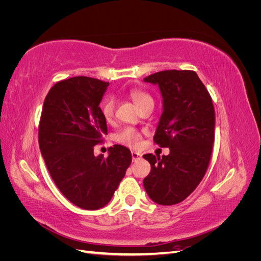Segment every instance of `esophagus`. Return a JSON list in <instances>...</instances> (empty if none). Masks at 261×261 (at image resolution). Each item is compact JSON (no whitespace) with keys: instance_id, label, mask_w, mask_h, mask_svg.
<instances>
[{"instance_id":"34e87169","label":"esophagus","mask_w":261,"mask_h":261,"mask_svg":"<svg viewBox=\"0 0 261 261\" xmlns=\"http://www.w3.org/2000/svg\"><path fill=\"white\" fill-rule=\"evenodd\" d=\"M143 156V154H141L140 152H136V151H132V158L134 161H136L138 159H140V158Z\"/></svg>"}]
</instances>
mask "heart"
<instances>
[{"instance_id": "heart-1", "label": "heart", "mask_w": 261, "mask_h": 261, "mask_svg": "<svg viewBox=\"0 0 261 261\" xmlns=\"http://www.w3.org/2000/svg\"><path fill=\"white\" fill-rule=\"evenodd\" d=\"M129 97L139 108H144L148 105H153V99L146 91L140 89H132L129 91ZM101 112L107 122H112L115 116V99L113 97H108L101 105ZM143 135L141 133L134 127H125L116 135V140L125 146L130 148H137L141 144Z\"/></svg>"}]
</instances>
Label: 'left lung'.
I'll return each mask as SVG.
<instances>
[{
  "mask_svg": "<svg viewBox=\"0 0 261 261\" xmlns=\"http://www.w3.org/2000/svg\"><path fill=\"white\" fill-rule=\"evenodd\" d=\"M144 81L161 90L163 113L153 141L170 149L169 155L144 154L151 165L144 186L151 200L172 206L186 199L206 174L215 141V108L194 70H162Z\"/></svg>",
  "mask_w": 261,
  "mask_h": 261,
  "instance_id": "obj_1",
  "label": "left lung"
}]
</instances>
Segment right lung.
<instances>
[{
	"label": "right lung",
	"instance_id": "1",
	"mask_svg": "<svg viewBox=\"0 0 261 261\" xmlns=\"http://www.w3.org/2000/svg\"><path fill=\"white\" fill-rule=\"evenodd\" d=\"M108 82L77 76L55 84L39 123V146L55 185L75 206L97 210L111 200L132 163L129 149L110 147L96 156L108 126L99 103Z\"/></svg>",
	"mask_w": 261,
	"mask_h": 261
}]
</instances>
